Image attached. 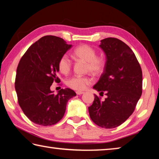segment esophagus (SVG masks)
Masks as SVG:
<instances>
[{
  "mask_svg": "<svg viewBox=\"0 0 159 159\" xmlns=\"http://www.w3.org/2000/svg\"><path fill=\"white\" fill-rule=\"evenodd\" d=\"M83 93H84V92H83V91H76V94L79 95H82V94H83Z\"/></svg>",
  "mask_w": 159,
  "mask_h": 159,
  "instance_id": "obj_1",
  "label": "esophagus"
}]
</instances>
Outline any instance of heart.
Here are the masks:
<instances>
[{
  "instance_id": "1",
  "label": "heart",
  "mask_w": 159,
  "mask_h": 159,
  "mask_svg": "<svg viewBox=\"0 0 159 159\" xmlns=\"http://www.w3.org/2000/svg\"><path fill=\"white\" fill-rule=\"evenodd\" d=\"M73 55L76 59L86 62L85 71L95 76H99L104 71L105 61L102 57H97V52L93 48L88 45H81L75 48ZM72 68V62L66 55H64L58 61V69L61 74H68ZM92 83L89 76H74L67 80L68 87L73 90H83Z\"/></svg>"
}]
</instances>
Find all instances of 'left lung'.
<instances>
[{"label": "left lung", "mask_w": 159, "mask_h": 159, "mask_svg": "<svg viewBox=\"0 0 159 159\" xmlns=\"http://www.w3.org/2000/svg\"><path fill=\"white\" fill-rule=\"evenodd\" d=\"M106 55L103 74L94 89L107 96L104 101L95 95L88 107L91 120L99 127L114 128L133 114L142 93V71L130 47L116 38L101 41Z\"/></svg>", "instance_id": "1"}]
</instances>
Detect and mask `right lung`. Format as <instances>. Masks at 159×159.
Here are the masks:
<instances>
[{
    "instance_id": "obj_1",
    "label": "right lung",
    "mask_w": 159,
    "mask_h": 159,
    "mask_svg": "<svg viewBox=\"0 0 159 159\" xmlns=\"http://www.w3.org/2000/svg\"><path fill=\"white\" fill-rule=\"evenodd\" d=\"M71 48L61 38L45 36L32 44L19 62L15 83L18 103L36 124H56L63 118L69 99L76 95L69 88L57 95L50 90L54 82H60L58 61Z\"/></svg>"
}]
</instances>
